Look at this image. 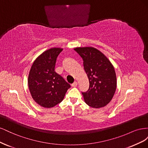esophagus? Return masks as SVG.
Returning a JSON list of instances; mask_svg holds the SVG:
<instances>
[{
	"label": "esophagus",
	"instance_id": "34e87169",
	"mask_svg": "<svg viewBox=\"0 0 148 148\" xmlns=\"http://www.w3.org/2000/svg\"><path fill=\"white\" fill-rule=\"evenodd\" d=\"M77 82H75L73 83H72V84H71V86H72V87H76V86H77Z\"/></svg>",
	"mask_w": 148,
	"mask_h": 148
}]
</instances>
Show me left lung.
Masks as SVG:
<instances>
[{"mask_svg": "<svg viewBox=\"0 0 148 148\" xmlns=\"http://www.w3.org/2000/svg\"><path fill=\"white\" fill-rule=\"evenodd\" d=\"M74 50L83 60L89 82L88 90L82 92L84 102L93 108H101L111 101L117 87L114 67L107 57L92 47H78Z\"/></svg>", "mask_w": 148, "mask_h": 148, "instance_id": "8db88e82", "label": "left lung"}]
</instances>
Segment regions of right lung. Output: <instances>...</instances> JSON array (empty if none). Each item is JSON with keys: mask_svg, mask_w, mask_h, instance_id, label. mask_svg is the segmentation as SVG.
<instances>
[{"mask_svg": "<svg viewBox=\"0 0 148 148\" xmlns=\"http://www.w3.org/2000/svg\"><path fill=\"white\" fill-rule=\"evenodd\" d=\"M63 49L52 47L40 54L31 67L28 84L33 100L44 108L63 101L70 85L55 71L57 58Z\"/></svg>", "mask_w": 148, "mask_h": 148, "instance_id": "right-lung-1", "label": "right lung"}]
</instances>
